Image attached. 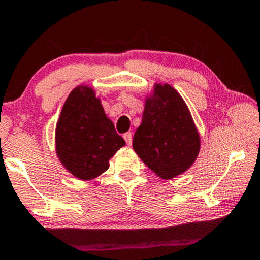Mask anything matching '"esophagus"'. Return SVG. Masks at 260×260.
I'll return each mask as SVG.
<instances>
[{
  "label": "esophagus",
  "mask_w": 260,
  "mask_h": 260,
  "mask_svg": "<svg viewBox=\"0 0 260 260\" xmlns=\"http://www.w3.org/2000/svg\"><path fill=\"white\" fill-rule=\"evenodd\" d=\"M123 139H125L127 145H128V146L132 145V141H133V137H132L131 132H127V133L123 134Z\"/></svg>",
  "instance_id": "esophagus-1"
}]
</instances>
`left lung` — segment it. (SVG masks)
Wrapping results in <instances>:
<instances>
[{"mask_svg":"<svg viewBox=\"0 0 260 260\" xmlns=\"http://www.w3.org/2000/svg\"><path fill=\"white\" fill-rule=\"evenodd\" d=\"M199 147V134L185 101L173 87L156 85L135 131L134 151L156 175L171 179L191 167Z\"/></svg>","mask_w":260,"mask_h":260,"instance_id":"8db88e82","label":"left lung"}]
</instances>
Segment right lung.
Wrapping results in <instances>:
<instances>
[{
    "label": "right lung",
    "instance_id": "obj_1",
    "mask_svg": "<svg viewBox=\"0 0 260 260\" xmlns=\"http://www.w3.org/2000/svg\"><path fill=\"white\" fill-rule=\"evenodd\" d=\"M125 145L88 87L72 90L56 126L58 159L74 177L89 180L109 167L108 160Z\"/></svg>",
    "mask_w": 260,
    "mask_h": 260
}]
</instances>
